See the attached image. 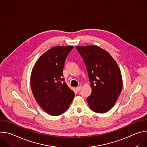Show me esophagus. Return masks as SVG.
I'll list each match as a JSON object with an SVG mask.
<instances>
[{
	"label": "esophagus",
	"instance_id": "esophagus-1",
	"mask_svg": "<svg viewBox=\"0 0 147 147\" xmlns=\"http://www.w3.org/2000/svg\"><path fill=\"white\" fill-rule=\"evenodd\" d=\"M81 86L77 87L76 88V90H77V91H80L81 90Z\"/></svg>",
	"mask_w": 147,
	"mask_h": 147
}]
</instances>
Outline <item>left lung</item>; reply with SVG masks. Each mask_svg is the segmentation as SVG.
Listing matches in <instances>:
<instances>
[{"label": "left lung", "instance_id": "left-lung-1", "mask_svg": "<svg viewBox=\"0 0 147 147\" xmlns=\"http://www.w3.org/2000/svg\"><path fill=\"white\" fill-rule=\"evenodd\" d=\"M86 66L91 95L87 100L91 110L104 113L111 109L121 93L123 80L116 61L109 53L96 45L77 46Z\"/></svg>", "mask_w": 147, "mask_h": 147}]
</instances>
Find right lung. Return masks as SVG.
Instances as JSON below:
<instances>
[{"label":"right lung","mask_w":147,"mask_h":147,"mask_svg":"<svg viewBox=\"0 0 147 147\" xmlns=\"http://www.w3.org/2000/svg\"><path fill=\"white\" fill-rule=\"evenodd\" d=\"M73 46L54 47L42 55L32 68L30 85L36 100L45 112L59 116L69 108L74 92L63 78L65 59Z\"/></svg>","instance_id":"obj_1"}]
</instances>
